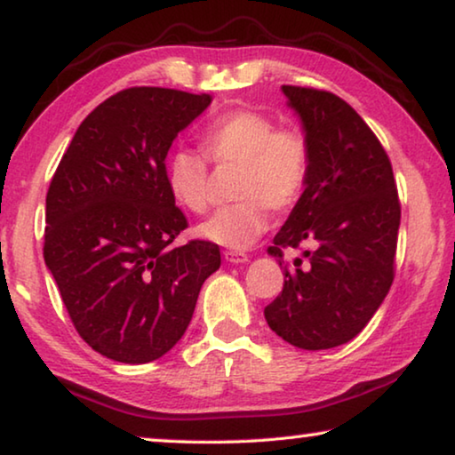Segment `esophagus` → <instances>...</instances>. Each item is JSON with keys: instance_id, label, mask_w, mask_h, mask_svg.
<instances>
[{"instance_id": "esophagus-1", "label": "esophagus", "mask_w": 455, "mask_h": 455, "mask_svg": "<svg viewBox=\"0 0 455 455\" xmlns=\"http://www.w3.org/2000/svg\"><path fill=\"white\" fill-rule=\"evenodd\" d=\"M225 259H227L228 263H233V265H239V263H247L249 261V257L244 255V253H239V251H227Z\"/></svg>"}]
</instances>
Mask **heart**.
I'll return each instance as SVG.
<instances>
[{"mask_svg": "<svg viewBox=\"0 0 455 455\" xmlns=\"http://www.w3.org/2000/svg\"><path fill=\"white\" fill-rule=\"evenodd\" d=\"M204 148L220 168H236L233 194L239 202L216 211L198 227L206 241L228 249H247L267 228V208L283 212L304 192L309 170L306 135L295 127H277L261 111L241 109L206 129ZM165 180L172 196L192 212L211 204V174L196 151L180 148L170 156Z\"/></svg>", "mask_w": 455, "mask_h": 455, "instance_id": "b5f03b06", "label": "heart"}]
</instances>
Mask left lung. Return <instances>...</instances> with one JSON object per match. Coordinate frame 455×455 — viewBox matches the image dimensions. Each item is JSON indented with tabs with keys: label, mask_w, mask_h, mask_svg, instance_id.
Returning <instances> with one entry per match:
<instances>
[{
	"label": "left lung",
	"mask_w": 455,
	"mask_h": 455,
	"mask_svg": "<svg viewBox=\"0 0 455 455\" xmlns=\"http://www.w3.org/2000/svg\"><path fill=\"white\" fill-rule=\"evenodd\" d=\"M309 146L306 188L267 253L307 244L283 291L265 307L269 328L304 350L358 336L393 283L401 204L391 162L363 117L340 97L281 86Z\"/></svg>",
	"instance_id": "left-lung-1"
}]
</instances>
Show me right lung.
I'll use <instances>...</instances> for the list:
<instances>
[{
    "label": "right lung",
    "mask_w": 455,
    "mask_h": 455,
    "mask_svg": "<svg viewBox=\"0 0 455 455\" xmlns=\"http://www.w3.org/2000/svg\"><path fill=\"white\" fill-rule=\"evenodd\" d=\"M212 103L160 86L103 100L72 137L46 194L44 261L83 340L146 364L176 346L219 244H174L188 227L165 180L180 132Z\"/></svg>",
    "instance_id": "1"
}]
</instances>
